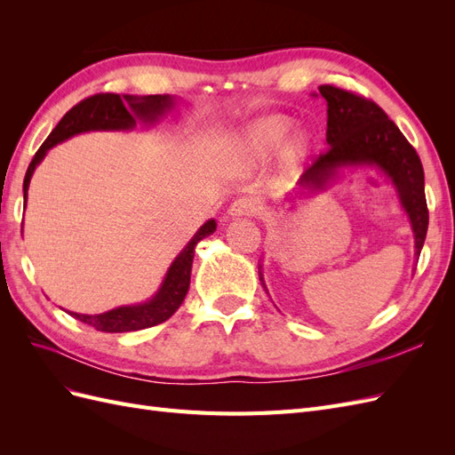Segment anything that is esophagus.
<instances>
[{"instance_id":"obj_1","label":"esophagus","mask_w":455,"mask_h":455,"mask_svg":"<svg viewBox=\"0 0 455 455\" xmlns=\"http://www.w3.org/2000/svg\"><path fill=\"white\" fill-rule=\"evenodd\" d=\"M259 203L254 197H239L237 201H233L229 206V214L231 216H256L259 214Z\"/></svg>"}]
</instances>
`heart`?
<instances>
[{"instance_id": "obj_1", "label": "heart", "mask_w": 455, "mask_h": 455, "mask_svg": "<svg viewBox=\"0 0 455 455\" xmlns=\"http://www.w3.org/2000/svg\"><path fill=\"white\" fill-rule=\"evenodd\" d=\"M286 129V123L277 117H269V119H261L254 125L249 127L243 136L235 140V148L246 156H256V157H264L269 151L275 148V144L279 142ZM307 146V136L304 132H296L291 140L286 142L283 149V157L292 163L296 161L301 154L306 151Z\"/></svg>"}]
</instances>
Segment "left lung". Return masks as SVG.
I'll return each mask as SVG.
<instances>
[{"mask_svg": "<svg viewBox=\"0 0 455 455\" xmlns=\"http://www.w3.org/2000/svg\"><path fill=\"white\" fill-rule=\"evenodd\" d=\"M319 91L328 104V148L301 174L298 184L321 189L328 176L341 164H376L398 189L404 211L411 220L416 254L419 256L429 226V209L418 151L374 100L336 85H321Z\"/></svg>", "mask_w": 455, "mask_h": 455, "instance_id": "left-lung-1", "label": "left lung"}]
</instances>
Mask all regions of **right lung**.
Wrapping results in <instances>:
<instances>
[{"mask_svg": "<svg viewBox=\"0 0 455 455\" xmlns=\"http://www.w3.org/2000/svg\"><path fill=\"white\" fill-rule=\"evenodd\" d=\"M172 104L169 94H149V96H131V94H114V92H99L89 99L77 102L70 112L59 121V125L52 129L47 140L41 144L24 176V197L28 194L30 178L34 174L36 164L45 157L47 149L57 146L59 142L70 139V136L85 131H114V129H131L136 125V117L140 119H156L164 109ZM216 229L214 220H209L189 241L186 249L178 254L172 266L163 281L159 292L149 299L148 304L134 307H117L102 315H79L70 313L74 319L92 326L100 332H132L161 324L176 313L182 306L188 294L191 264H194L196 244L211 235Z\"/></svg>", "mask_w": 455, "mask_h": 455, "instance_id": "right-lung-1", "label": "right lung"}]
</instances>
